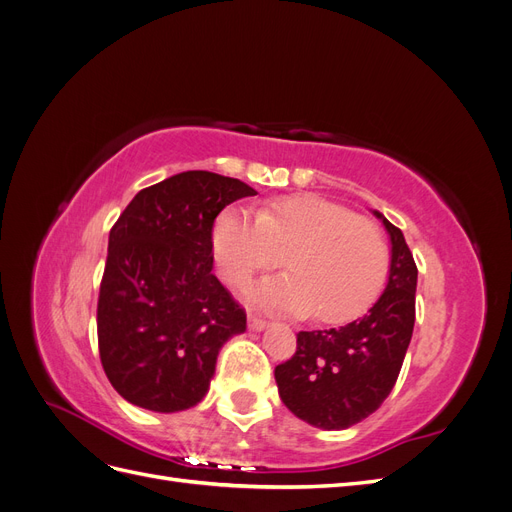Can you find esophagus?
Listing matches in <instances>:
<instances>
[{"mask_svg": "<svg viewBox=\"0 0 512 512\" xmlns=\"http://www.w3.org/2000/svg\"><path fill=\"white\" fill-rule=\"evenodd\" d=\"M247 327H250L252 331H262L267 327V320L258 314H250L247 316Z\"/></svg>", "mask_w": 512, "mask_h": 512, "instance_id": "34e87169", "label": "esophagus"}]
</instances>
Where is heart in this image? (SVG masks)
Listing matches in <instances>:
<instances>
[{"mask_svg": "<svg viewBox=\"0 0 512 512\" xmlns=\"http://www.w3.org/2000/svg\"><path fill=\"white\" fill-rule=\"evenodd\" d=\"M213 250L232 286H245L284 256L290 273L262 282L258 303L312 312L322 322L359 316L378 297L389 271L382 230L322 196L275 198L256 215L226 209L213 226Z\"/></svg>", "mask_w": 512, "mask_h": 512, "instance_id": "obj_1", "label": "heart"}]
</instances>
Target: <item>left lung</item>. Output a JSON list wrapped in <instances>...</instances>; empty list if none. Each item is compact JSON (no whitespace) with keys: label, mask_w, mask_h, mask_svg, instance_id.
I'll return each instance as SVG.
<instances>
[{"label":"left lung","mask_w":512,"mask_h":512,"mask_svg":"<svg viewBox=\"0 0 512 512\" xmlns=\"http://www.w3.org/2000/svg\"><path fill=\"white\" fill-rule=\"evenodd\" d=\"M389 230V284L367 314L344 327L299 331L297 352L275 367L284 406L320 429H346L389 397L412 339L416 262L404 232L376 211Z\"/></svg>","instance_id":"8db88e82"}]
</instances>
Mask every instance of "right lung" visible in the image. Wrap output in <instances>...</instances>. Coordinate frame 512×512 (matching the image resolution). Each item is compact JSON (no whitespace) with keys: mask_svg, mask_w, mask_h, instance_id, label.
I'll use <instances>...</instances> for the list:
<instances>
[{"mask_svg":"<svg viewBox=\"0 0 512 512\" xmlns=\"http://www.w3.org/2000/svg\"><path fill=\"white\" fill-rule=\"evenodd\" d=\"M250 185L188 170L138 192L108 235L98 297L106 378L130 404L179 412L205 397L245 309L213 269V222Z\"/></svg>","mask_w":512,"mask_h":512,"instance_id":"1","label":"right lung"}]
</instances>
